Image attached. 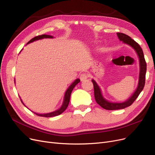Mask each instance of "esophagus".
I'll list each match as a JSON object with an SVG mask.
<instances>
[{"instance_id":"obj_1","label":"esophagus","mask_w":155,"mask_h":155,"mask_svg":"<svg viewBox=\"0 0 155 155\" xmlns=\"http://www.w3.org/2000/svg\"><path fill=\"white\" fill-rule=\"evenodd\" d=\"M88 78V75L87 73H82L80 75V79L81 81H85Z\"/></svg>"}]
</instances>
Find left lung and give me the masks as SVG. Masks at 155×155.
I'll list each match as a JSON object with an SVG mask.
<instances>
[{
  "label": "left lung",
  "mask_w": 155,
  "mask_h": 155,
  "mask_svg": "<svg viewBox=\"0 0 155 155\" xmlns=\"http://www.w3.org/2000/svg\"><path fill=\"white\" fill-rule=\"evenodd\" d=\"M117 35H118V38L120 41H122L124 43L127 44L128 45L130 46L131 47L133 48L138 54L140 60V74L138 85L137 90H136L135 92L133 93V94L127 101L122 103H112L107 101L103 97L99 86L97 85V84L96 83V81L94 80V79H92V81L94 85V97L96 101L97 102V104L98 105H100L102 108H104V109L106 110L122 109H125V107H127L132 105L133 103L138 97L140 92L142 91L145 82V74H146L147 70V64L146 62H145L143 52L142 48L140 47V46L137 43V42L134 41L133 39H131L127 35L124 34L123 33L118 32L117 33Z\"/></svg>",
  "instance_id": "1"
}]
</instances>
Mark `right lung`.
Here are the masks:
<instances>
[{
    "mask_svg": "<svg viewBox=\"0 0 155 155\" xmlns=\"http://www.w3.org/2000/svg\"><path fill=\"white\" fill-rule=\"evenodd\" d=\"M44 38H53L52 36L51 35H38V36H36L35 37H34V38L31 39L28 43H28H32V42H34L35 41H37V40H39V39H44ZM80 82V79H77L75 80L73 83L71 85H70L68 89L67 90L66 92H65V94H64V101H63V105L61 107V108L59 109L55 110L54 112H50V113H46V114H37V113H34L35 114H37V116H42V117H47V118H48V117H53V116H58L59 114H61V113H63V112L67 109V108L68 107V105L69 104V102H70V95H71V93H72V91L74 89V88L75 87V86H76L77 84L78 83ZM21 102L23 104V102L22 101V100H21ZM23 105H25L24 104H23Z\"/></svg>",
    "mask_w": 155,
    "mask_h": 155,
    "instance_id": "right-lung-1",
    "label": "right lung"
}]
</instances>
